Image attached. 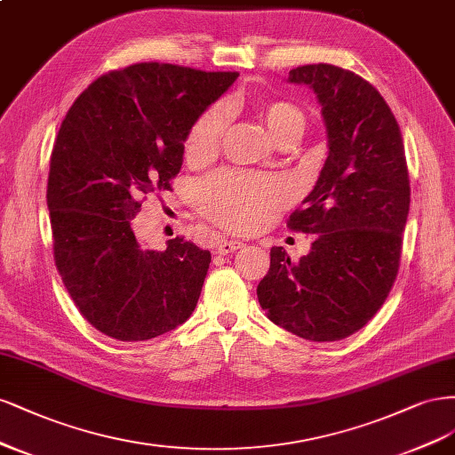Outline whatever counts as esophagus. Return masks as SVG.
<instances>
[{"instance_id": "1", "label": "esophagus", "mask_w": 455, "mask_h": 455, "mask_svg": "<svg viewBox=\"0 0 455 455\" xmlns=\"http://www.w3.org/2000/svg\"><path fill=\"white\" fill-rule=\"evenodd\" d=\"M240 247H243V243L238 242V240H225V242L217 245V253L219 255H228V253L236 251V249H240Z\"/></svg>"}]
</instances>
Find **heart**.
Segmentation results:
<instances>
[{"label":"heart","mask_w":455,"mask_h":455,"mask_svg":"<svg viewBox=\"0 0 455 455\" xmlns=\"http://www.w3.org/2000/svg\"><path fill=\"white\" fill-rule=\"evenodd\" d=\"M257 113L277 143L299 140L306 130L304 111L289 100H260ZM227 109L213 104L196 116L185 138V158L193 164H206L221 148L227 130ZM198 210L213 223L236 232L260 228L283 204L282 185L262 175L217 172L202 180L195 190Z\"/></svg>","instance_id":"heart-1"}]
</instances>
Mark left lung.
<instances>
[{
    "mask_svg": "<svg viewBox=\"0 0 455 455\" xmlns=\"http://www.w3.org/2000/svg\"><path fill=\"white\" fill-rule=\"evenodd\" d=\"M289 81L314 89L329 156L287 219L291 230L315 234L310 253L291 262L272 247L257 297L275 325L334 342L369 323L397 280L410 208L404 145L386 100L357 73L307 64L291 69Z\"/></svg>",
    "mask_w": 455,
    "mask_h": 455,
    "instance_id": "8db88e82",
    "label": "left lung"
}]
</instances>
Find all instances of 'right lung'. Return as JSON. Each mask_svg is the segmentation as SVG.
Listing matches in <instances>:
<instances>
[{"label": "right lung", "mask_w": 455, "mask_h": 455, "mask_svg": "<svg viewBox=\"0 0 455 455\" xmlns=\"http://www.w3.org/2000/svg\"><path fill=\"white\" fill-rule=\"evenodd\" d=\"M236 71L141 62L98 77L73 101L47 183L58 274L89 323L149 340L195 312L212 255L181 236L143 249L132 228L143 200L172 190L188 128Z\"/></svg>", "instance_id": "add662e5"}]
</instances>
